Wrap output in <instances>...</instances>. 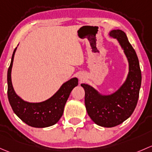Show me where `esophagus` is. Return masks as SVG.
Returning <instances> with one entry per match:
<instances>
[{"label":"esophagus","mask_w":152,"mask_h":152,"mask_svg":"<svg viewBox=\"0 0 152 152\" xmlns=\"http://www.w3.org/2000/svg\"><path fill=\"white\" fill-rule=\"evenodd\" d=\"M79 77V79L80 80H83L84 78H85V77H84V75H80L79 77Z\"/></svg>","instance_id":"obj_1"}]
</instances>
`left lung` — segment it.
Instances as JSON below:
<instances>
[{"instance_id":"left-lung-1","label":"left lung","mask_w":152,"mask_h":152,"mask_svg":"<svg viewBox=\"0 0 152 152\" xmlns=\"http://www.w3.org/2000/svg\"><path fill=\"white\" fill-rule=\"evenodd\" d=\"M109 36L115 39L124 50L129 65L126 80L115 91L103 94L88 84L85 90V104L92 121L103 127H113L130 117L137 105L141 86V72L135 51L121 30H112Z\"/></svg>"}]
</instances>
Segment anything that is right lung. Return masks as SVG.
<instances>
[{"label": "right lung", "mask_w": 152, "mask_h": 152, "mask_svg": "<svg viewBox=\"0 0 152 152\" xmlns=\"http://www.w3.org/2000/svg\"><path fill=\"white\" fill-rule=\"evenodd\" d=\"M16 48L7 73L8 98L14 113L26 124L33 127L45 128L56 124L64 113L70 93L78 85V79L72 77L62 84L60 88L49 99L40 102L25 101L15 92L12 82V69Z\"/></svg>", "instance_id": "right-lung-1"}]
</instances>
